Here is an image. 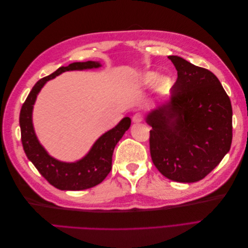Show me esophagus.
<instances>
[{
  "mask_svg": "<svg viewBox=\"0 0 248 248\" xmlns=\"http://www.w3.org/2000/svg\"><path fill=\"white\" fill-rule=\"evenodd\" d=\"M141 121H142V117H141V115L140 114V112H137V114L132 117V122L133 123L138 124V123H140Z\"/></svg>",
  "mask_w": 248,
  "mask_h": 248,
  "instance_id": "1",
  "label": "esophagus"
}]
</instances>
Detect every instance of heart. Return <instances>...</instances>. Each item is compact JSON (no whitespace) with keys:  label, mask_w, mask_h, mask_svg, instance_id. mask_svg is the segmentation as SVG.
<instances>
[{"label":"heart","mask_w":248,"mask_h":248,"mask_svg":"<svg viewBox=\"0 0 248 248\" xmlns=\"http://www.w3.org/2000/svg\"><path fill=\"white\" fill-rule=\"evenodd\" d=\"M142 85L150 86L154 82V90L156 93L164 94L167 93L171 87V78L168 76H160L155 71H148L141 78Z\"/></svg>","instance_id":"1"}]
</instances>
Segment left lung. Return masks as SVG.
Here are the masks:
<instances>
[{
  "label": "left lung",
  "mask_w": 248,
  "mask_h": 248,
  "mask_svg": "<svg viewBox=\"0 0 248 248\" xmlns=\"http://www.w3.org/2000/svg\"><path fill=\"white\" fill-rule=\"evenodd\" d=\"M178 78L170 98L146 116L150 153L161 174L181 183L204 179L222 160L232 138V104L214 74L169 56Z\"/></svg>",
  "instance_id": "obj_1"
}]
</instances>
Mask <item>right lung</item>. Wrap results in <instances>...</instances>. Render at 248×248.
Masks as SVG:
<instances>
[{
	"label": "right lung",
	"mask_w": 248,
	"mask_h": 248,
	"mask_svg": "<svg viewBox=\"0 0 248 248\" xmlns=\"http://www.w3.org/2000/svg\"><path fill=\"white\" fill-rule=\"evenodd\" d=\"M99 67H101L99 62L93 61L76 62L66 67H60L50 76L36 82L21 107L19 125L25 153L40 174L58 189L84 190L101 183L109 174L114 149L123 134L128 130L131 120L125 117L114 128L103 133L81 159L74 162L60 161L47 153L35 133L32 115L37 95L49 79L55 78L65 71L86 70Z\"/></svg>",
	"instance_id": "obj_1"
}]
</instances>
